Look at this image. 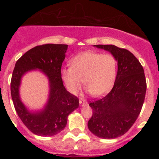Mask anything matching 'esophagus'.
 <instances>
[{"label": "esophagus", "mask_w": 159, "mask_h": 159, "mask_svg": "<svg viewBox=\"0 0 159 159\" xmlns=\"http://www.w3.org/2000/svg\"><path fill=\"white\" fill-rule=\"evenodd\" d=\"M79 103H80V105H81V106H86V105H87V102H86L85 100H84V99H80L79 100Z\"/></svg>", "instance_id": "obj_1"}]
</instances>
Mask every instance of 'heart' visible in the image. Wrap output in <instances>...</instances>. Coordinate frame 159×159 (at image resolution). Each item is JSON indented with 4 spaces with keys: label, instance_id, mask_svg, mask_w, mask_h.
<instances>
[{
    "label": "heart",
    "instance_id": "b5f03b06",
    "mask_svg": "<svg viewBox=\"0 0 159 159\" xmlns=\"http://www.w3.org/2000/svg\"><path fill=\"white\" fill-rule=\"evenodd\" d=\"M71 67L61 70V77L71 93L75 94L84 85L93 96H105L114 84L116 62L111 54L94 52L78 54L70 61Z\"/></svg>",
    "mask_w": 159,
    "mask_h": 159
}]
</instances>
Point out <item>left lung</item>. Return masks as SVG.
Wrapping results in <instances>:
<instances>
[{
    "label": "left lung",
    "mask_w": 159,
    "mask_h": 159,
    "mask_svg": "<svg viewBox=\"0 0 159 159\" xmlns=\"http://www.w3.org/2000/svg\"><path fill=\"white\" fill-rule=\"evenodd\" d=\"M94 46L111 52L118 69L110 93L89 104L93 115L87 126L98 138L114 139L125 134L139 116L147 90L145 75L139 61L127 49L113 45Z\"/></svg>",
    "instance_id": "1"
}]
</instances>
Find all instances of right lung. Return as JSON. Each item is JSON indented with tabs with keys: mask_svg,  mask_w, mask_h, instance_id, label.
Returning a JSON list of instances; mask_svg holds the SVG:
<instances>
[{
	"mask_svg": "<svg viewBox=\"0 0 159 159\" xmlns=\"http://www.w3.org/2000/svg\"><path fill=\"white\" fill-rule=\"evenodd\" d=\"M68 45L45 44L34 47L18 60L11 79V96L16 113L30 132L39 136H53L64 129L67 117L79 106L77 96L66 90L61 78L62 63ZM40 69L49 78V97L44 109L30 112L20 99V79L26 72Z\"/></svg>",
	"mask_w": 159,
	"mask_h": 159,
	"instance_id": "1",
	"label": "right lung"
}]
</instances>
